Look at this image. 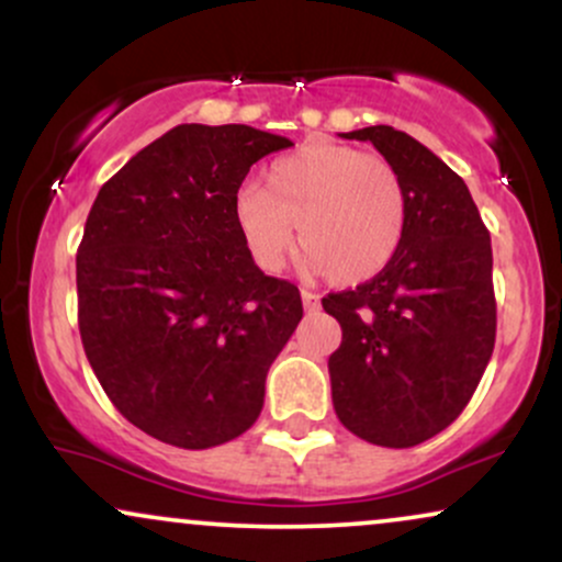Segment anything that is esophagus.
<instances>
[{"mask_svg":"<svg viewBox=\"0 0 562 562\" xmlns=\"http://www.w3.org/2000/svg\"><path fill=\"white\" fill-rule=\"evenodd\" d=\"M301 301H303V308H306V312H314V308H319V295L308 293V290H301Z\"/></svg>","mask_w":562,"mask_h":562,"instance_id":"1","label":"esophagus"}]
</instances>
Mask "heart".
Returning a JSON list of instances; mask_svg holds the SVG:
<instances>
[{
	"instance_id": "1",
	"label": "heart",
	"mask_w": 562,
	"mask_h": 562,
	"mask_svg": "<svg viewBox=\"0 0 562 562\" xmlns=\"http://www.w3.org/2000/svg\"><path fill=\"white\" fill-rule=\"evenodd\" d=\"M406 216V187L389 160L335 142L277 158L261 187L235 198L237 235L261 272H280L299 237L303 272H325L335 285L383 272L402 248Z\"/></svg>"
}]
</instances>
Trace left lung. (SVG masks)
I'll use <instances>...</instances> for the list:
<instances>
[{"label":"left lung","instance_id":"8db88e82","mask_svg":"<svg viewBox=\"0 0 562 562\" xmlns=\"http://www.w3.org/2000/svg\"><path fill=\"white\" fill-rule=\"evenodd\" d=\"M372 142L406 187V232L383 272L322 299L340 322L330 383L338 420L378 447L428 441L460 417L494 351L492 237L468 184L393 126L344 134Z\"/></svg>","mask_w":562,"mask_h":562}]
</instances>
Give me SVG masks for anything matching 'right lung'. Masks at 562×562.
I'll use <instances>...</instances> for the list:
<instances>
[{"mask_svg": "<svg viewBox=\"0 0 562 562\" xmlns=\"http://www.w3.org/2000/svg\"><path fill=\"white\" fill-rule=\"evenodd\" d=\"M290 145L182 124L97 192L76 256L81 344L115 409L158 441L218 447L261 415L303 306L293 282L250 261L235 198L256 160Z\"/></svg>", "mask_w": 562, "mask_h": 562, "instance_id": "obj_1", "label": "right lung"}]
</instances>
